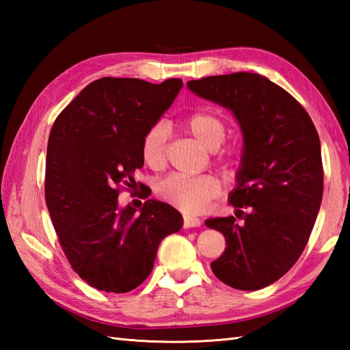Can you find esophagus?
Returning a JSON list of instances; mask_svg holds the SVG:
<instances>
[{"mask_svg":"<svg viewBox=\"0 0 350 350\" xmlns=\"http://www.w3.org/2000/svg\"><path fill=\"white\" fill-rule=\"evenodd\" d=\"M202 226V221L197 217H192V215H183V227L185 228H192V227H200Z\"/></svg>","mask_w":350,"mask_h":350,"instance_id":"esophagus-1","label":"esophagus"}]
</instances>
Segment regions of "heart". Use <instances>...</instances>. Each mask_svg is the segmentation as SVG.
<instances>
[{
	"mask_svg": "<svg viewBox=\"0 0 350 350\" xmlns=\"http://www.w3.org/2000/svg\"><path fill=\"white\" fill-rule=\"evenodd\" d=\"M185 126L189 133L200 144L209 150L217 148L224 143L227 135L226 122L217 114L209 111H200L191 114ZM168 126L165 122H154L146 129L141 138V158L146 165L153 170H159L165 165L167 159V143H168ZM222 161H233V154L222 156ZM156 194L163 202L177 207L183 212L198 213L207 209L212 200L221 194V183L213 176H183L168 174L156 183Z\"/></svg>",
	"mask_w": 350,
	"mask_h": 350,
	"instance_id": "obj_1",
	"label": "heart"
}]
</instances>
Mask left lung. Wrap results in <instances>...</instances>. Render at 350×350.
Listing matches in <instances>:
<instances>
[{"label":"left lung","instance_id":"obj_1","mask_svg":"<svg viewBox=\"0 0 350 350\" xmlns=\"http://www.w3.org/2000/svg\"><path fill=\"white\" fill-rule=\"evenodd\" d=\"M188 87L232 109L245 143L230 194L243 222L234 217L206 221L227 245L211 263L212 272L237 290L263 288L298 262L313 230L323 194L319 133L301 103L258 73L206 77Z\"/></svg>","mask_w":350,"mask_h":350}]
</instances>
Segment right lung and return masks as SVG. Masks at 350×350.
<instances>
[{
    "label": "right lung",
    "mask_w": 350,
    "mask_h": 350,
    "mask_svg": "<svg viewBox=\"0 0 350 350\" xmlns=\"http://www.w3.org/2000/svg\"><path fill=\"white\" fill-rule=\"evenodd\" d=\"M179 78L152 84L105 77L88 84L49 133L44 200L64 256L87 284L108 293L138 287L153 269L163 237L179 232L182 215L147 200L139 213L117 197L143 168L141 138L170 108ZM148 194L143 196L144 198Z\"/></svg>",
    "instance_id": "right-lung-1"
}]
</instances>
